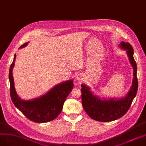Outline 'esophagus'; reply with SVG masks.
Here are the masks:
<instances>
[{
  "mask_svg": "<svg viewBox=\"0 0 146 146\" xmlns=\"http://www.w3.org/2000/svg\"><path fill=\"white\" fill-rule=\"evenodd\" d=\"M76 80H77L78 81H80V78H79V77H76Z\"/></svg>",
  "mask_w": 146,
  "mask_h": 146,
  "instance_id": "1",
  "label": "esophagus"
}]
</instances>
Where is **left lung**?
I'll return each instance as SVG.
<instances>
[{
	"instance_id": "1",
	"label": "left lung",
	"mask_w": 146,
	"mask_h": 146,
	"mask_svg": "<svg viewBox=\"0 0 146 146\" xmlns=\"http://www.w3.org/2000/svg\"><path fill=\"white\" fill-rule=\"evenodd\" d=\"M126 51L132 67L133 79L130 90L122 98H114L99 97L90 91L86 85L81 84L82 105L86 113L92 119L100 122H111L120 118L127 113L138 91V82L137 79V65L133 57V49L131 45L121 41L119 45Z\"/></svg>"
}]
</instances>
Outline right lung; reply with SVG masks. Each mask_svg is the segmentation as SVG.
<instances>
[{
    "mask_svg": "<svg viewBox=\"0 0 146 146\" xmlns=\"http://www.w3.org/2000/svg\"><path fill=\"white\" fill-rule=\"evenodd\" d=\"M28 43L29 42L23 44L19 48L26 47ZM16 57L15 54L9 71L10 96L15 106L27 118L34 122L45 123L55 119L60 114L66 97L73 88V80L60 83L38 98L29 100H22L18 96L15 88L13 68Z\"/></svg>",
    "mask_w": 146,
    "mask_h": 146,
    "instance_id": "obj_1",
    "label": "right lung"
}]
</instances>
